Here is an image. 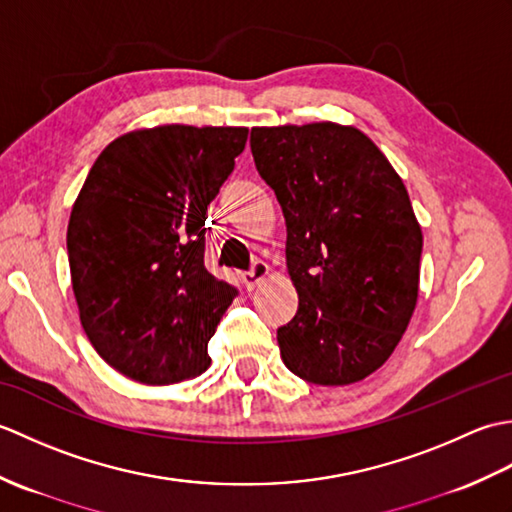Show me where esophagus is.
Returning <instances> with one entry per match:
<instances>
[{
    "label": "esophagus",
    "instance_id": "34e87169",
    "mask_svg": "<svg viewBox=\"0 0 512 512\" xmlns=\"http://www.w3.org/2000/svg\"><path fill=\"white\" fill-rule=\"evenodd\" d=\"M268 273H270V268H268V264L266 262H253V266H250V270L246 273V277H244V281H246V286L248 288H255V286H259L262 284V281L268 277Z\"/></svg>",
    "mask_w": 512,
    "mask_h": 512
}]
</instances>
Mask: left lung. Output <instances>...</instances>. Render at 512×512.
<instances>
[{
	"mask_svg": "<svg viewBox=\"0 0 512 512\" xmlns=\"http://www.w3.org/2000/svg\"><path fill=\"white\" fill-rule=\"evenodd\" d=\"M259 176L286 217L297 314L281 358L314 385H350L396 350L416 308L422 233L372 140L334 123L250 129Z\"/></svg>",
	"mask_w": 512,
	"mask_h": 512,
	"instance_id": "left-lung-1",
	"label": "left lung"
}]
</instances>
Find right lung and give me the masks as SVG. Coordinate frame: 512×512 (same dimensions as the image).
Masks as SVG:
<instances>
[{
  "label": "right lung",
  "instance_id": "obj_1",
  "mask_svg": "<svg viewBox=\"0 0 512 512\" xmlns=\"http://www.w3.org/2000/svg\"><path fill=\"white\" fill-rule=\"evenodd\" d=\"M246 138V127L140 129L85 178L68 224L72 288L94 350L127 378L171 385L211 365L235 288L204 266L206 209Z\"/></svg>",
  "mask_w": 512,
  "mask_h": 512
}]
</instances>
